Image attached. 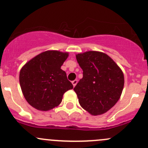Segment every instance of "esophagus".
Segmentation results:
<instances>
[{"label":"esophagus","mask_w":148,"mask_h":148,"mask_svg":"<svg viewBox=\"0 0 148 148\" xmlns=\"http://www.w3.org/2000/svg\"><path fill=\"white\" fill-rule=\"evenodd\" d=\"M77 82H78V81H77V79H75V80H74V81H72V84H73V86H74V87H75L76 84H77Z\"/></svg>","instance_id":"1"}]
</instances>
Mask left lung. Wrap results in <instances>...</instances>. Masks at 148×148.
<instances>
[{
    "mask_svg": "<svg viewBox=\"0 0 148 148\" xmlns=\"http://www.w3.org/2000/svg\"><path fill=\"white\" fill-rule=\"evenodd\" d=\"M83 71L74 90L80 106L94 116L110 110L120 98L124 84L122 71L103 53L88 51L76 56Z\"/></svg>",
    "mask_w": 148,
    "mask_h": 148,
    "instance_id": "1",
    "label": "left lung"
}]
</instances>
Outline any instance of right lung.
<instances>
[{
	"label": "right lung",
	"mask_w": 148,
	"mask_h": 148,
	"mask_svg": "<svg viewBox=\"0 0 148 148\" xmlns=\"http://www.w3.org/2000/svg\"><path fill=\"white\" fill-rule=\"evenodd\" d=\"M67 53L48 51L27 62L20 71L19 82L24 97L34 108L49 110L58 106L63 95L73 88L61 69Z\"/></svg>",
	"instance_id": "right-lung-1"
}]
</instances>
